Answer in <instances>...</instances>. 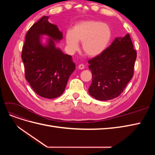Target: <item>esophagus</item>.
<instances>
[{
  "label": "esophagus",
  "mask_w": 155,
  "mask_h": 155,
  "mask_svg": "<svg viewBox=\"0 0 155 155\" xmlns=\"http://www.w3.org/2000/svg\"><path fill=\"white\" fill-rule=\"evenodd\" d=\"M84 68H85V66H84V64H79L78 66V68L80 70H83V69H84Z\"/></svg>",
  "instance_id": "34e87169"
}]
</instances>
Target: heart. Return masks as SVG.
Listing matches in <instances>:
<instances>
[{"label": "heart", "mask_w": 155, "mask_h": 155, "mask_svg": "<svg viewBox=\"0 0 155 155\" xmlns=\"http://www.w3.org/2000/svg\"><path fill=\"white\" fill-rule=\"evenodd\" d=\"M111 37L112 30L108 25L97 21H85L77 23L72 30L66 31L65 41L70 53L76 52L81 42L85 54L94 58L106 50Z\"/></svg>", "instance_id": "b5f03b06"}]
</instances>
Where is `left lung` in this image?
<instances>
[{"label": "left lung", "instance_id": "1", "mask_svg": "<svg viewBox=\"0 0 155 155\" xmlns=\"http://www.w3.org/2000/svg\"><path fill=\"white\" fill-rule=\"evenodd\" d=\"M136 59L129 34L116 37L101 54L88 61L92 74L90 95L100 101L119 96L133 76Z\"/></svg>", "mask_w": 155, "mask_h": 155}]
</instances>
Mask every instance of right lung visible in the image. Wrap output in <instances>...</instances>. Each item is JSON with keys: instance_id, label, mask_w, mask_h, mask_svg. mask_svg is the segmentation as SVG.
<instances>
[{"instance_id": "right-lung-1", "label": "right lung", "mask_w": 155, "mask_h": 155, "mask_svg": "<svg viewBox=\"0 0 155 155\" xmlns=\"http://www.w3.org/2000/svg\"><path fill=\"white\" fill-rule=\"evenodd\" d=\"M48 18H41L28 31L21 57L26 79L33 90L41 97L51 99L64 92L76 64L71 55L56 46L63 39V33Z\"/></svg>"}]
</instances>
